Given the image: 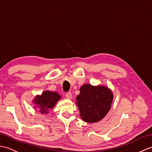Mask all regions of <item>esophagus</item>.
<instances>
[{"label":"esophagus","mask_w":152,"mask_h":152,"mask_svg":"<svg viewBox=\"0 0 152 152\" xmlns=\"http://www.w3.org/2000/svg\"><path fill=\"white\" fill-rule=\"evenodd\" d=\"M65 96L67 99L70 100L71 99H72V93H71L70 92H68L65 94Z\"/></svg>","instance_id":"34e87169"}]
</instances>
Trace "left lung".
<instances>
[{"label":"left lung","mask_w":152,"mask_h":152,"mask_svg":"<svg viewBox=\"0 0 152 152\" xmlns=\"http://www.w3.org/2000/svg\"><path fill=\"white\" fill-rule=\"evenodd\" d=\"M113 99L112 90L107 86L86 83L80 89L76 104L83 121L96 123L101 121L108 114Z\"/></svg>","instance_id":"obj_1"}]
</instances>
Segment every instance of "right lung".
Wrapping results in <instances>:
<instances>
[{
	"mask_svg": "<svg viewBox=\"0 0 152 152\" xmlns=\"http://www.w3.org/2000/svg\"><path fill=\"white\" fill-rule=\"evenodd\" d=\"M61 99V95L56 91L47 90L42 92L41 95L34 96L33 102L34 108L40 110L41 114H48L50 109L56 106V103Z\"/></svg>",
	"mask_w": 152,
	"mask_h": 152,
	"instance_id": "add662e5",
	"label": "right lung"
}]
</instances>
